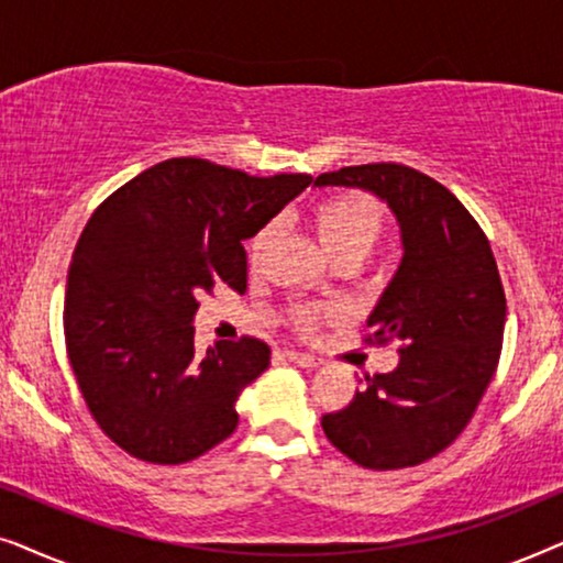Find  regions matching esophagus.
Returning a JSON list of instances; mask_svg holds the SVG:
<instances>
[{
  "label": "esophagus",
  "instance_id": "34e87169",
  "mask_svg": "<svg viewBox=\"0 0 563 563\" xmlns=\"http://www.w3.org/2000/svg\"><path fill=\"white\" fill-rule=\"evenodd\" d=\"M284 356H287L291 364L302 366V368H318L320 361L310 356V353H302V351H284Z\"/></svg>",
  "mask_w": 563,
  "mask_h": 563
}]
</instances>
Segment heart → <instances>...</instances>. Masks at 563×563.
Returning a JSON list of instances; mask_svg holds the SVG:
<instances>
[{
    "label": "heart",
    "instance_id": "b5f03b06",
    "mask_svg": "<svg viewBox=\"0 0 563 563\" xmlns=\"http://www.w3.org/2000/svg\"><path fill=\"white\" fill-rule=\"evenodd\" d=\"M310 222L330 258H364L384 233V210L374 197L349 191V195H338L320 202L312 210ZM274 241L276 225L261 228L251 241V264H261ZM312 314H302L305 325H312Z\"/></svg>",
    "mask_w": 563,
    "mask_h": 563
}]
</instances>
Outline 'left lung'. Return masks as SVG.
<instances>
[{
	"instance_id": "obj_1",
	"label": "left lung",
	"mask_w": 563,
	"mask_h": 563,
	"mask_svg": "<svg viewBox=\"0 0 563 563\" xmlns=\"http://www.w3.org/2000/svg\"><path fill=\"white\" fill-rule=\"evenodd\" d=\"M314 187L372 191L402 241L366 320L376 343H397V366L366 376L349 407L322 415V430L364 468L418 466L456 441L495 376L507 305L489 241L443 184L410 166H345Z\"/></svg>"
}]
</instances>
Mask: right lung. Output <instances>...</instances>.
<instances>
[{
	"instance_id": "right-lung-1",
	"label": "right lung",
	"mask_w": 563,
	"mask_h": 563,
	"mask_svg": "<svg viewBox=\"0 0 563 563\" xmlns=\"http://www.w3.org/2000/svg\"><path fill=\"white\" fill-rule=\"evenodd\" d=\"M310 184L168 158L89 218L68 266L66 351L91 418L130 456L187 464L235 430L272 349L241 338L197 356V297L218 284L243 295V241Z\"/></svg>"
}]
</instances>
